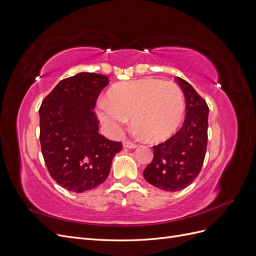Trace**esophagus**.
Returning <instances> with one entry per match:
<instances>
[{"label":"esophagus","instance_id":"esophagus-1","mask_svg":"<svg viewBox=\"0 0 256 256\" xmlns=\"http://www.w3.org/2000/svg\"><path fill=\"white\" fill-rule=\"evenodd\" d=\"M122 145H124V147H127V148H136V147L138 146L136 143H134V142H131V141H128V140H126V141H124V143H122Z\"/></svg>","mask_w":256,"mask_h":256}]
</instances>
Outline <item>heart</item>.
I'll list each match as a JSON object with an SVG mask.
<instances>
[{"mask_svg":"<svg viewBox=\"0 0 256 256\" xmlns=\"http://www.w3.org/2000/svg\"><path fill=\"white\" fill-rule=\"evenodd\" d=\"M182 88L173 82L154 78L120 83L108 92V104L100 102L97 114L104 125L118 131L131 118L132 126L152 142L174 136L184 118Z\"/></svg>","mask_w":256,"mask_h":256,"instance_id":"1","label":"heart"}]
</instances>
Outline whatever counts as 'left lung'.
Instances as JSON below:
<instances>
[{"label":"left lung","mask_w":256,"mask_h":256,"mask_svg":"<svg viewBox=\"0 0 256 256\" xmlns=\"http://www.w3.org/2000/svg\"><path fill=\"white\" fill-rule=\"evenodd\" d=\"M186 98L184 125L164 143L152 146L154 159L143 175L150 184L164 191H180L188 187L202 170L208 130V106L196 90L176 76Z\"/></svg>","instance_id":"1"}]
</instances>
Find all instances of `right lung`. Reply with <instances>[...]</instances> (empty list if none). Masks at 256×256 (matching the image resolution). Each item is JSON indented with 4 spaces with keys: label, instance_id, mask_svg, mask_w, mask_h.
<instances>
[{
    "label": "right lung",
    "instance_id": "obj_1",
    "mask_svg": "<svg viewBox=\"0 0 256 256\" xmlns=\"http://www.w3.org/2000/svg\"><path fill=\"white\" fill-rule=\"evenodd\" d=\"M109 78L80 72L58 82L42 100L40 109V140L44 164L62 187L84 192L102 184L120 142L98 132L94 112L100 92Z\"/></svg>",
    "mask_w": 256,
    "mask_h": 256
}]
</instances>
